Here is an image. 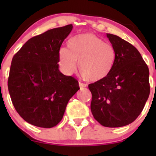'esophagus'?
<instances>
[{
  "label": "esophagus",
  "instance_id": "1",
  "mask_svg": "<svg viewBox=\"0 0 156 156\" xmlns=\"http://www.w3.org/2000/svg\"><path fill=\"white\" fill-rule=\"evenodd\" d=\"M78 85H79L80 88H84V87H87V84H84V83H81V82H79V83H78Z\"/></svg>",
  "mask_w": 156,
  "mask_h": 156
}]
</instances>
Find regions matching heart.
<instances>
[{
    "instance_id": "heart-1",
    "label": "heart",
    "mask_w": 156,
    "mask_h": 156,
    "mask_svg": "<svg viewBox=\"0 0 156 156\" xmlns=\"http://www.w3.org/2000/svg\"><path fill=\"white\" fill-rule=\"evenodd\" d=\"M68 48L58 52L59 66L64 74L71 75L78 66L82 76L89 81L106 78L114 66L115 51L110 44L94 34H81L71 37Z\"/></svg>"
}]
</instances>
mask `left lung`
<instances>
[{"label": "left lung", "mask_w": 156, "mask_h": 156, "mask_svg": "<svg viewBox=\"0 0 156 156\" xmlns=\"http://www.w3.org/2000/svg\"><path fill=\"white\" fill-rule=\"evenodd\" d=\"M106 36L115 51V61L106 78L88 85L90 109L103 126L123 127L140 115L149 98V68L135 47L115 34Z\"/></svg>", "instance_id": "left-lung-1"}]
</instances>
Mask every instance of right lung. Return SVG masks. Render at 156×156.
I'll use <instances>...</instances> for the list:
<instances>
[{
  "label": "right lung",
  "instance_id": "add662e5",
  "mask_svg": "<svg viewBox=\"0 0 156 156\" xmlns=\"http://www.w3.org/2000/svg\"><path fill=\"white\" fill-rule=\"evenodd\" d=\"M72 25L30 38L12 57L8 90L14 107L26 122L50 128L63 117L78 82L59 70L58 52Z\"/></svg>",
  "mask_w": 156,
  "mask_h": 156
}]
</instances>
